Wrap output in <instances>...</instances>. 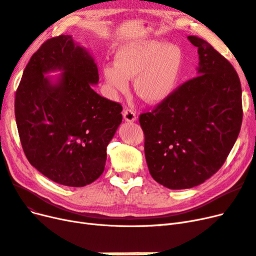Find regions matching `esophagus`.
Returning <instances> with one entry per match:
<instances>
[{
    "label": "esophagus",
    "mask_w": 256,
    "mask_h": 256,
    "mask_svg": "<svg viewBox=\"0 0 256 256\" xmlns=\"http://www.w3.org/2000/svg\"><path fill=\"white\" fill-rule=\"evenodd\" d=\"M123 117H124V120L126 122H134L136 121V114L132 110H124L122 112Z\"/></svg>",
    "instance_id": "34e87169"
}]
</instances>
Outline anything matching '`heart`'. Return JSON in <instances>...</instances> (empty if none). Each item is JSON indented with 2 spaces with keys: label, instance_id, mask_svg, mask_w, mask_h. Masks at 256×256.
<instances>
[{
  "label": "heart",
  "instance_id": "b5f03b06",
  "mask_svg": "<svg viewBox=\"0 0 256 256\" xmlns=\"http://www.w3.org/2000/svg\"><path fill=\"white\" fill-rule=\"evenodd\" d=\"M114 64H105L102 73L112 92H124L128 80L148 104L158 105L174 94L182 74L184 53L178 44L155 39L130 40L114 53Z\"/></svg>",
  "mask_w": 256,
  "mask_h": 256
}]
</instances>
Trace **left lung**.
Masks as SVG:
<instances>
[{
    "label": "left lung",
    "mask_w": 256,
    "mask_h": 256,
    "mask_svg": "<svg viewBox=\"0 0 256 256\" xmlns=\"http://www.w3.org/2000/svg\"><path fill=\"white\" fill-rule=\"evenodd\" d=\"M187 38L198 48V76L139 117L148 168L169 189L192 188L215 174L242 121V86L233 66L208 41Z\"/></svg>",
    "instance_id": "8db88e82"
}]
</instances>
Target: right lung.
Segmentation results:
<instances>
[{
	"label": "right lung",
	"mask_w": 256,
	"mask_h": 256,
	"mask_svg": "<svg viewBox=\"0 0 256 256\" xmlns=\"http://www.w3.org/2000/svg\"><path fill=\"white\" fill-rule=\"evenodd\" d=\"M60 72L57 77H48ZM94 58L72 36L48 39L24 69L14 116L26 158L44 176L83 187L105 168L106 146L122 122V106L98 94Z\"/></svg>",
	"instance_id": "1"
}]
</instances>
